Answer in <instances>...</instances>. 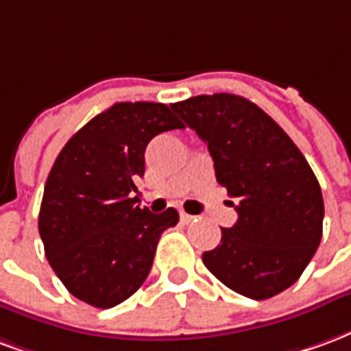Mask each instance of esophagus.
<instances>
[{"instance_id": "obj_1", "label": "esophagus", "mask_w": 351, "mask_h": 351, "mask_svg": "<svg viewBox=\"0 0 351 351\" xmlns=\"http://www.w3.org/2000/svg\"><path fill=\"white\" fill-rule=\"evenodd\" d=\"M193 220H195V216H191V214H186V213L180 214V221H182V223H190V221Z\"/></svg>"}]
</instances>
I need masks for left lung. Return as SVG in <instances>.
Returning <instances> with one entry per match:
<instances>
[{"label": "left lung", "mask_w": 351, "mask_h": 351, "mask_svg": "<svg viewBox=\"0 0 351 351\" xmlns=\"http://www.w3.org/2000/svg\"><path fill=\"white\" fill-rule=\"evenodd\" d=\"M171 108L205 141L216 180L237 199L239 220L221 229L203 263L244 297L278 295L299 280L322 241L324 197L308 161L271 116L241 95H197Z\"/></svg>", "instance_id": "left-lung-1"}]
</instances>
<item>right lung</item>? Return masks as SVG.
I'll list each match as a JSON object with an SVG mask.
<instances>
[{
    "instance_id": "1",
    "label": "right lung",
    "mask_w": 351,
    "mask_h": 351,
    "mask_svg": "<svg viewBox=\"0 0 351 351\" xmlns=\"http://www.w3.org/2000/svg\"><path fill=\"white\" fill-rule=\"evenodd\" d=\"M184 123L163 103H114L58 154L45 184L39 235L50 267L69 293L112 308L143 286L161 233L178 213L137 205L146 145Z\"/></svg>"
}]
</instances>
